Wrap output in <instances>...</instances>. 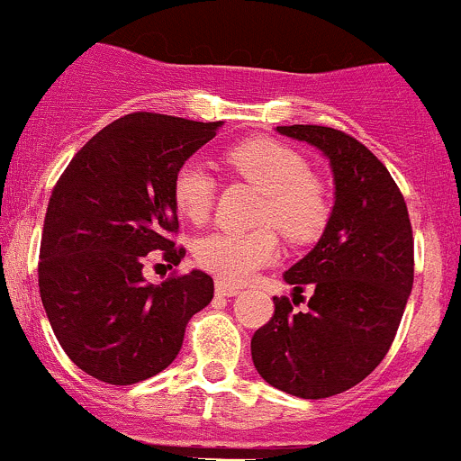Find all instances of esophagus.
Here are the masks:
<instances>
[{
  "mask_svg": "<svg viewBox=\"0 0 461 461\" xmlns=\"http://www.w3.org/2000/svg\"><path fill=\"white\" fill-rule=\"evenodd\" d=\"M215 294L217 295H224V298H230V295H237L240 294V286L235 285H229V282H217L215 285Z\"/></svg>",
  "mask_w": 461,
  "mask_h": 461,
  "instance_id": "obj_1",
  "label": "esophagus"
}]
</instances>
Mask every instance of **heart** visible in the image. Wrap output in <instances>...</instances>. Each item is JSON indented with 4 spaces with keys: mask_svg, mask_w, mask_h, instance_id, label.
Masks as SVG:
<instances>
[{
    "mask_svg": "<svg viewBox=\"0 0 461 461\" xmlns=\"http://www.w3.org/2000/svg\"><path fill=\"white\" fill-rule=\"evenodd\" d=\"M224 161L240 179L262 190L255 221L268 226L211 232L194 244V259L221 282L241 285L277 258V235L271 226L294 244H307L325 230L331 206L307 158L280 140H241L224 154ZM172 202L181 217L203 224L215 203V179L199 163L185 161L172 179Z\"/></svg>",
    "mask_w": 461,
    "mask_h": 461,
    "instance_id": "1",
    "label": "heart"
}]
</instances>
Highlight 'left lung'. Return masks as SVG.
Segmentation results:
<instances>
[{
	"label": "left lung",
	"mask_w": 461,
	"mask_h": 461,
	"mask_svg": "<svg viewBox=\"0 0 461 461\" xmlns=\"http://www.w3.org/2000/svg\"><path fill=\"white\" fill-rule=\"evenodd\" d=\"M277 131L330 158L336 203L312 253L285 273L294 300L273 298L276 312L250 339V354L267 384L325 399L361 384L385 358L412 291V226L399 185L354 136L322 125ZM304 288L314 295L298 312Z\"/></svg>",
	"instance_id": "obj_1"
}]
</instances>
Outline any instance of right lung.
<instances>
[{
	"label": "right lung",
	"instance_id": "1",
	"mask_svg": "<svg viewBox=\"0 0 461 461\" xmlns=\"http://www.w3.org/2000/svg\"><path fill=\"white\" fill-rule=\"evenodd\" d=\"M221 121L136 112L100 130L58 179L44 217L38 280L67 357L94 379L131 385L166 370L185 325L215 294L203 271L143 277L145 255L179 264L175 172Z\"/></svg>",
	"mask_w": 461,
	"mask_h": 461
}]
</instances>
